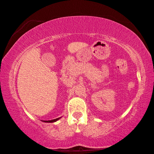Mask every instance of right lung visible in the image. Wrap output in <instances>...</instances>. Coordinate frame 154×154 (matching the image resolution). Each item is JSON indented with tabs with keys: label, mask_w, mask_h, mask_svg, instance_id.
Instances as JSON below:
<instances>
[{
	"label": "right lung",
	"mask_w": 154,
	"mask_h": 154,
	"mask_svg": "<svg viewBox=\"0 0 154 154\" xmlns=\"http://www.w3.org/2000/svg\"><path fill=\"white\" fill-rule=\"evenodd\" d=\"M59 118H56V119H54V120H44V122H45V123H54V122H56L57 120H58Z\"/></svg>",
	"instance_id": "obj_1"
}]
</instances>
